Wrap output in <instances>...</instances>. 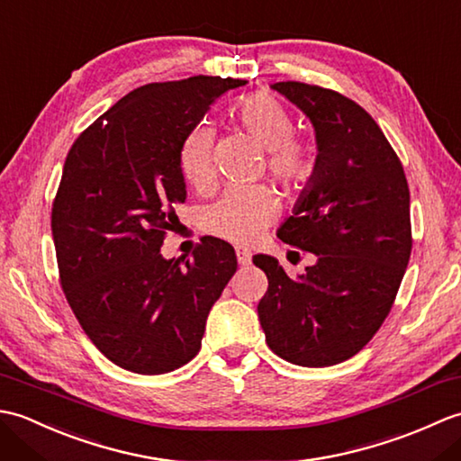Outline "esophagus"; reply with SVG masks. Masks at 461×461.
Returning <instances> with one entry per match:
<instances>
[{
  "mask_svg": "<svg viewBox=\"0 0 461 461\" xmlns=\"http://www.w3.org/2000/svg\"><path fill=\"white\" fill-rule=\"evenodd\" d=\"M236 258H238L240 266H249V263H251V251L246 249V248H238L236 249Z\"/></svg>",
  "mask_w": 461,
  "mask_h": 461,
  "instance_id": "esophagus-1",
  "label": "esophagus"
}]
</instances>
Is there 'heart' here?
I'll list each match as a JSON object with an SVG mask.
<instances>
[{
  "label": "heart",
  "mask_w": 461,
  "mask_h": 461,
  "mask_svg": "<svg viewBox=\"0 0 461 461\" xmlns=\"http://www.w3.org/2000/svg\"><path fill=\"white\" fill-rule=\"evenodd\" d=\"M233 116L253 140L266 146V166L273 180L289 190L309 182L315 172L312 144L305 136L293 132V114L277 96L266 91L243 96L233 106ZM178 168L194 190H210L213 162L208 126H194L184 136L178 150ZM277 210L279 200L269 185L230 188L205 210L203 228L220 240L249 246L267 230Z\"/></svg>",
  "instance_id": "obj_1"
}]
</instances>
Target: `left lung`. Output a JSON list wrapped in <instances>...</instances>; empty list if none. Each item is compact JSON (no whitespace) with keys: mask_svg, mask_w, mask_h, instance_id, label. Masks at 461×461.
<instances>
[{"mask_svg":"<svg viewBox=\"0 0 461 461\" xmlns=\"http://www.w3.org/2000/svg\"><path fill=\"white\" fill-rule=\"evenodd\" d=\"M273 89L315 126V172L277 236L317 263L291 279L277 259L253 258L269 281L258 315L277 357L332 366L362 350L394 305L412 251L410 190L402 162L360 104L299 81Z\"/></svg>","mask_w":461,"mask_h":461,"instance_id":"1","label":"left lung"}]
</instances>
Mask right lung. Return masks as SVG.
<instances>
[{
	"mask_svg": "<svg viewBox=\"0 0 461 461\" xmlns=\"http://www.w3.org/2000/svg\"><path fill=\"white\" fill-rule=\"evenodd\" d=\"M241 85L198 75L139 86L67 154L51 210L59 281L86 337L124 370L164 375L190 362L238 269L218 238L200 240L190 259H164L160 248L185 200L184 136Z\"/></svg>",
	"mask_w": 461,
	"mask_h": 461,
	"instance_id": "right-lung-1",
	"label": "right lung"
}]
</instances>
